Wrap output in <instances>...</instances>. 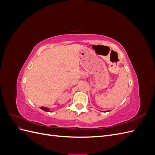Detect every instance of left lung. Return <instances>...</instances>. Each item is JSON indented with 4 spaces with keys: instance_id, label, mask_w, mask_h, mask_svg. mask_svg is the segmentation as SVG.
Returning a JSON list of instances; mask_svg holds the SVG:
<instances>
[{
    "instance_id": "1",
    "label": "left lung",
    "mask_w": 155,
    "mask_h": 155,
    "mask_svg": "<svg viewBox=\"0 0 155 155\" xmlns=\"http://www.w3.org/2000/svg\"><path fill=\"white\" fill-rule=\"evenodd\" d=\"M109 111H110V110H109ZM109 110H108V111H105V112H109Z\"/></svg>"
}]
</instances>
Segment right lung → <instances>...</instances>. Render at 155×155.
Returning a JSON list of instances; mask_svg holds the SVG:
<instances>
[{
	"label": "right lung",
	"mask_w": 155,
	"mask_h": 155,
	"mask_svg": "<svg viewBox=\"0 0 155 155\" xmlns=\"http://www.w3.org/2000/svg\"><path fill=\"white\" fill-rule=\"evenodd\" d=\"M40 109H42L43 110H45V112H51V111L50 110V109H49V108L45 107H40Z\"/></svg>",
	"instance_id": "add662e5"
}]
</instances>
